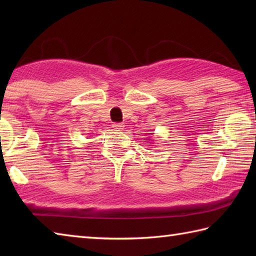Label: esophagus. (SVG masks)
I'll return each instance as SVG.
<instances>
[{"instance_id":"obj_1","label":"esophagus","mask_w":256,"mask_h":256,"mask_svg":"<svg viewBox=\"0 0 256 256\" xmlns=\"http://www.w3.org/2000/svg\"><path fill=\"white\" fill-rule=\"evenodd\" d=\"M112 128L116 130H122L124 128V125H123V123H114L112 124Z\"/></svg>"}]
</instances>
